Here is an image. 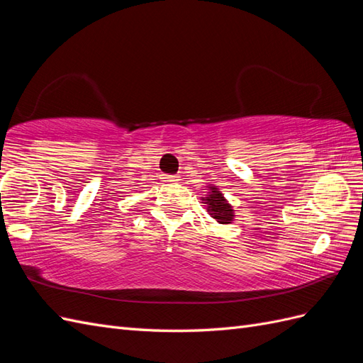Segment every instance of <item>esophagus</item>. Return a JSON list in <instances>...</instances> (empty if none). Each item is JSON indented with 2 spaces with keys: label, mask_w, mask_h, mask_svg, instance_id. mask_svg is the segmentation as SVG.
Instances as JSON below:
<instances>
[{
  "label": "esophagus",
  "mask_w": 363,
  "mask_h": 363,
  "mask_svg": "<svg viewBox=\"0 0 363 363\" xmlns=\"http://www.w3.org/2000/svg\"><path fill=\"white\" fill-rule=\"evenodd\" d=\"M162 182L164 183H174V182H179L177 175H171V174H162Z\"/></svg>",
  "instance_id": "obj_1"
}]
</instances>
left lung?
I'll use <instances>...</instances> for the list:
<instances>
[{
    "mask_svg": "<svg viewBox=\"0 0 363 363\" xmlns=\"http://www.w3.org/2000/svg\"><path fill=\"white\" fill-rule=\"evenodd\" d=\"M211 195L206 196L207 211L211 212L212 218H215L219 224H228L233 219V208L225 200L223 194L216 188H211Z\"/></svg>",
    "mask_w": 363,
    "mask_h": 363,
    "instance_id": "1",
    "label": "left lung"
}]
</instances>
